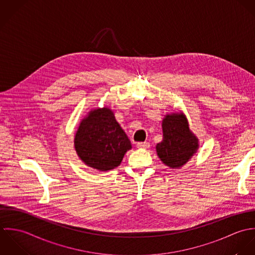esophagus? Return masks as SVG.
Segmentation results:
<instances>
[{
  "instance_id": "esophagus-1",
  "label": "esophagus",
  "mask_w": 255,
  "mask_h": 255,
  "mask_svg": "<svg viewBox=\"0 0 255 255\" xmlns=\"http://www.w3.org/2000/svg\"><path fill=\"white\" fill-rule=\"evenodd\" d=\"M136 146L139 149H148L150 147V144L147 142H139V143H137Z\"/></svg>"
}]
</instances>
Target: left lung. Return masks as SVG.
<instances>
[{"mask_svg": "<svg viewBox=\"0 0 255 255\" xmlns=\"http://www.w3.org/2000/svg\"><path fill=\"white\" fill-rule=\"evenodd\" d=\"M163 139L156 145L160 160L171 168L185 164L198 149V139L192 134L183 114L166 115L162 120Z\"/></svg>", "mask_w": 255, "mask_h": 255, "instance_id": "obj_1", "label": "left lung"}]
</instances>
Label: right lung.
Returning <instances> with one entry per match:
<instances>
[{
	"label": "right lung",
	"mask_w": 255,
	"mask_h": 255,
	"mask_svg": "<svg viewBox=\"0 0 255 255\" xmlns=\"http://www.w3.org/2000/svg\"><path fill=\"white\" fill-rule=\"evenodd\" d=\"M131 148L113 112L106 107L91 111L81 122L75 137V149L81 159L102 171L118 166Z\"/></svg>",
	"instance_id": "obj_1"
}]
</instances>
